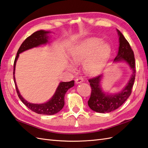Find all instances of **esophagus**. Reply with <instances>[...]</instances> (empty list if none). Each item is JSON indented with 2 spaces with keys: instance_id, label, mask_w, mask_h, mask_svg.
Wrapping results in <instances>:
<instances>
[{
  "instance_id": "esophagus-1",
  "label": "esophagus",
  "mask_w": 148,
  "mask_h": 148,
  "mask_svg": "<svg viewBox=\"0 0 148 148\" xmlns=\"http://www.w3.org/2000/svg\"><path fill=\"white\" fill-rule=\"evenodd\" d=\"M83 81H84V79H83V78H82V77H77L76 79H75V82H76L77 84L81 83V82H82Z\"/></svg>"
}]
</instances>
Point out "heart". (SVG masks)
Segmentation results:
<instances>
[{
  "instance_id": "b5f03b06",
  "label": "heart",
  "mask_w": 148,
  "mask_h": 148,
  "mask_svg": "<svg viewBox=\"0 0 148 148\" xmlns=\"http://www.w3.org/2000/svg\"><path fill=\"white\" fill-rule=\"evenodd\" d=\"M112 49L110 45L104 43L97 38L86 40L71 47L69 56L74 64L83 62L84 69L87 73L95 74L103 69L111 57ZM69 69H75L72 63L68 65Z\"/></svg>"
}]
</instances>
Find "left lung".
Segmentation results:
<instances>
[{
    "label": "left lung",
    "mask_w": 148,
    "mask_h": 148,
    "mask_svg": "<svg viewBox=\"0 0 148 148\" xmlns=\"http://www.w3.org/2000/svg\"><path fill=\"white\" fill-rule=\"evenodd\" d=\"M116 32L119 37V47L118 53L113 60V62H123L126 63L131 69L132 74L122 90L113 94L106 92L103 90L101 86L103 74L88 80L91 87V97L88 101V106L92 110L98 113H108L120 107L130 97L135 80L136 69L134 51L122 33L118 29H116Z\"/></svg>",
    "instance_id": "1"
}]
</instances>
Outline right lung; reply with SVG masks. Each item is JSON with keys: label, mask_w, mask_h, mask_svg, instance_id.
I'll return each instance as SVG.
<instances>
[{"label": "right lung", "mask_w": 148, "mask_h": 148, "mask_svg": "<svg viewBox=\"0 0 148 148\" xmlns=\"http://www.w3.org/2000/svg\"><path fill=\"white\" fill-rule=\"evenodd\" d=\"M50 32H47L45 30H40L33 33L32 35L27 37L24 41L17 53V56L15 58L14 63V80L16 86V90L18 93L19 99L31 110L35 112L36 113L42 115H53L60 112L64 106V97L69 89L73 87L74 86V81L69 82H60L57 88L56 92L53 97L49 100L43 103L35 104L29 103L20 94L19 91L17 86L16 79H15V69L16 62L18 60L19 56L21 53L26 50L32 49L33 48L40 47L42 45H46L49 43V34Z\"/></svg>", "instance_id": "1"}]
</instances>
